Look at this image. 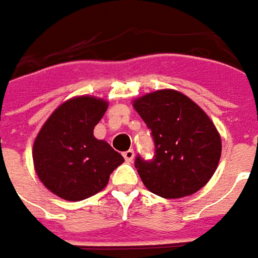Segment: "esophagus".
Wrapping results in <instances>:
<instances>
[{
    "mask_svg": "<svg viewBox=\"0 0 258 258\" xmlns=\"http://www.w3.org/2000/svg\"><path fill=\"white\" fill-rule=\"evenodd\" d=\"M122 157H124V159H125L127 162H131V161L134 159V151H133V150H128V151L122 152Z\"/></svg>",
    "mask_w": 258,
    "mask_h": 258,
    "instance_id": "1",
    "label": "esophagus"
}]
</instances>
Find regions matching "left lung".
<instances>
[{
	"label": "left lung",
	"mask_w": 258,
	"mask_h": 258,
	"mask_svg": "<svg viewBox=\"0 0 258 258\" xmlns=\"http://www.w3.org/2000/svg\"><path fill=\"white\" fill-rule=\"evenodd\" d=\"M133 106L155 144L154 158H136L145 188L166 199L203 188L222 154L220 136L208 114L185 94L169 89L148 93L134 100Z\"/></svg>",
	"instance_id": "8db88e82"
}]
</instances>
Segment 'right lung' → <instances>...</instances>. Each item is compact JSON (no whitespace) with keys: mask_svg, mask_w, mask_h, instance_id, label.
Here are the masks:
<instances>
[{"mask_svg":"<svg viewBox=\"0 0 258 258\" xmlns=\"http://www.w3.org/2000/svg\"><path fill=\"white\" fill-rule=\"evenodd\" d=\"M106 100L80 96L64 101L42 125L33 143L35 171L46 188L66 201H83L104 189L124 162L121 154L93 136Z\"/></svg>","mask_w":258,"mask_h":258,"instance_id":"right-lung-1","label":"right lung"}]
</instances>
